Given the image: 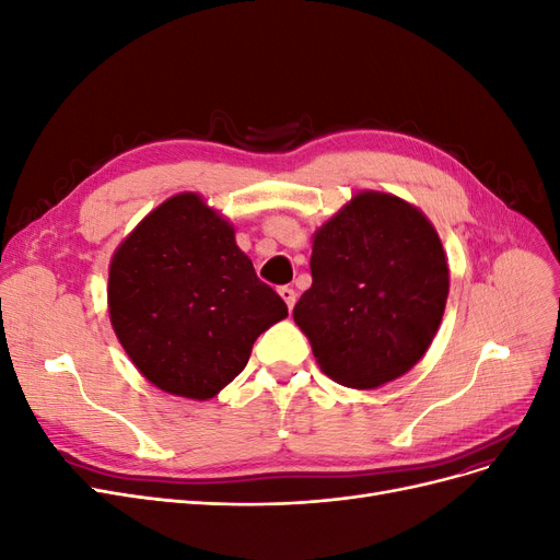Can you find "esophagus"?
Wrapping results in <instances>:
<instances>
[{
    "mask_svg": "<svg viewBox=\"0 0 560 560\" xmlns=\"http://www.w3.org/2000/svg\"><path fill=\"white\" fill-rule=\"evenodd\" d=\"M278 294L282 296V301L287 303V308H294V301H296V292L292 290V287H280V290H278Z\"/></svg>",
    "mask_w": 560,
    "mask_h": 560,
    "instance_id": "1",
    "label": "esophagus"
}]
</instances>
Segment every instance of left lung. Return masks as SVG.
Returning a JSON list of instances; mask_svg holds the SVG:
<instances>
[{
    "label": "left lung",
    "mask_w": 560,
    "mask_h": 560,
    "mask_svg": "<svg viewBox=\"0 0 560 560\" xmlns=\"http://www.w3.org/2000/svg\"><path fill=\"white\" fill-rule=\"evenodd\" d=\"M313 284L294 306L319 369L354 389L411 371L432 346L448 299V261L411 202L360 191L313 233Z\"/></svg>",
    "instance_id": "left-lung-1"
}]
</instances>
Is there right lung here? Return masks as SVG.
<instances>
[{"instance_id": "1", "label": "right lung", "mask_w": 560, "mask_h": 560, "mask_svg": "<svg viewBox=\"0 0 560 560\" xmlns=\"http://www.w3.org/2000/svg\"><path fill=\"white\" fill-rule=\"evenodd\" d=\"M107 303L140 374L198 401L238 376L259 334L287 317L235 245L233 224L191 191L163 200L116 247Z\"/></svg>"}]
</instances>
